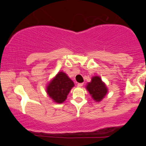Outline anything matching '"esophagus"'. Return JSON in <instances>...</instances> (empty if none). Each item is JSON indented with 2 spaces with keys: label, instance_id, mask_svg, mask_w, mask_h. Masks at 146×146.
I'll list each match as a JSON object with an SVG mask.
<instances>
[{
  "label": "esophagus",
  "instance_id": "esophagus-1",
  "mask_svg": "<svg viewBox=\"0 0 146 146\" xmlns=\"http://www.w3.org/2000/svg\"><path fill=\"white\" fill-rule=\"evenodd\" d=\"M83 84H84L83 83H78V86L81 87V86H83Z\"/></svg>",
  "mask_w": 146,
  "mask_h": 146
}]
</instances>
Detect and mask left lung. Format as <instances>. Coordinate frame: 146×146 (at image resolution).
Wrapping results in <instances>:
<instances>
[{"label":"left lung","instance_id":"1","mask_svg":"<svg viewBox=\"0 0 146 146\" xmlns=\"http://www.w3.org/2000/svg\"><path fill=\"white\" fill-rule=\"evenodd\" d=\"M87 90L91 95L92 98L96 102H100L106 95L107 90L105 84L102 81V79L98 76L93 77L91 82L88 83Z\"/></svg>","mask_w":146,"mask_h":146}]
</instances>
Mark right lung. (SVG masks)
Listing matches in <instances>:
<instances>
[{"label":"right lung","instance_id":"obj_1","mask_svg":"<svg viewBox=\"0 0 146 146\" xmlns=\"http://www.w3.org/2000/svg\"><path fill=\"white\" fill-rule=\"evenodd\" d=\"M74 83L63 72H60L49 83L46 92L54 102L61 104L65 101Z\"/></svg>","mask_w":146,"mask_h":146}]
</instances>
